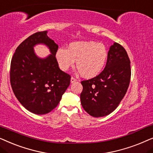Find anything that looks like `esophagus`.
Segmentation results:
<instances>
[{"mask_svg": "<svg viewBox=\"0 0 153 153\" xmlns=\"http://www.w3.org/2000/svg\"><path fill=\"white\" fill-rule=\"evenodd\" d=\"M75 82H77V80L75 78H73V77H72V78H71V83H74Z\"/></svg>", "mask_w": 153, "mask_h": 153, "instance_id": "1", "label": "esophagus"}]
</instances>
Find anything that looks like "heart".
<instances>
[{
    "mask_svg": "<svg viewBox=\"0 0 153 153\" xmlns=\"http://www.w3.org/2000/svg\"><path fill=\"white\" fill-rule=\"evenodd\" d=\"M58 64L66 71L74 66L82 77L91 78L103 71L108 59L104 45L94 41H78L69 45L68 50L59 48L56 53Z\"/></svg>",
    "mask_w": 153,
    "mask_h": 153,
    "instance_id": "1",
    "label": "heart"
}]
</instances>
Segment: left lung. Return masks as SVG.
<instances>
[{
  "label": "left lung",
  "instance_id": "1",
  "mask_svg": "<svg viewBox=\"0 0 153 153\" xmlns=\"http://www.w3.org/2000/svg\"><path fill=\"white\" fill-rule=\"evenodd\" d=\"M131 78L130 60L125 49L117 42L110 47L105 67L97 76L81 82L82 106L95 117L115 111L125 97Z\"/></svg>",
  "mask_w": 153,
  "mask_h": 153
}]
</instances>
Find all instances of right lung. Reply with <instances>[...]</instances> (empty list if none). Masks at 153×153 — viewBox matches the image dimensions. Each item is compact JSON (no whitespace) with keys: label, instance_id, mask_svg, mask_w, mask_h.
<instances>
[{"label":"right lung","instance_id":"obj_1","mask_svg":"<svg viewBox=\"0 0 153 153\" xmlns=\"http://www.w3.org/2000/svg\"><path fill=\"white\" fill-rule=\"evenodd\" d=\"M45 44L51 54L45 58L36 55L34 47ZM58 45L48 31L37 32L16 49L10 66V83L15 97L28 111L44 115L59 104L71 82V76L59 68L55 57Z\"/></svg>","mask_w":153,"mask_h":153}]
</instances>
